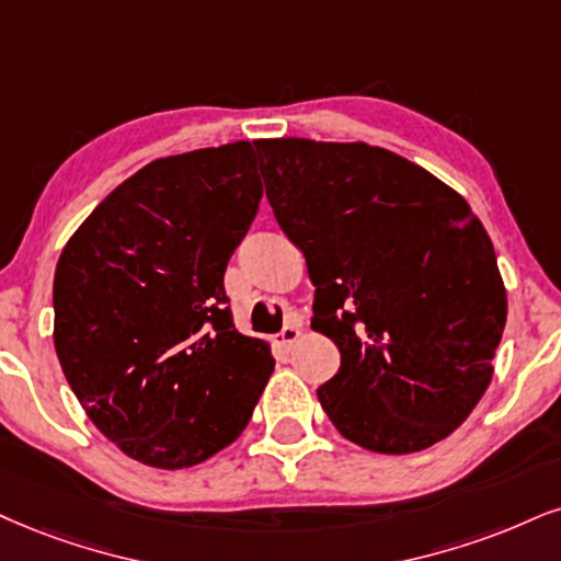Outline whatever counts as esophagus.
Masks as SVG:
<instances>
[{"label":"esophagus","mask_w":561,"mask_h":561,"mask_svg":"<svg viewBox=\"0 0 561 561\" xmlns=\"http://www.w3.org/2000/svg\"><path fill=\"white\" fill-rule=\"evenodd\" d=\"M299 337H301V324L291 322V324H286L278 335H275V345L283 351H288L296 341H299Z\"/></svg>","instance_id":"obj_1"}]
</instances>
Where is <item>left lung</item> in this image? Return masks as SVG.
<instances>
[{"label": "left lung", "mask_w": 561, "mask_h": 561, "mask_svg": "<svg viewBox=\"0 0 561 561\" xmlns=\"http://www.w3.org/2000/svg\"><path fill=\"white\" fill-rule=\"evenodd\" d=\"M275 220L307 257L312 330L341 351L317 390L345 439L408 455L449 437L507 322L494 244L453 186L366 142L254 140Z\"/></svg>", "instance_id": "8db88e82"}]
</instances>
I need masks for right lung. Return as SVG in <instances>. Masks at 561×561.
<instances>
[{"instance_id":"obj_1","label":"right lung","mask_w":561,"mask_h":561,"mask_svg":"<svg viewBox=\"0 0 561 561\" xmlns=\"http://www.w3.org/2000/svg\"><path fill=\"white\" fill-rule=\"evenodd\" d=\"M262 197L247 140L158 158L61 249L54 348L88 419L124 455L179 471L231 445L273 375L233 328L224 273Z\"/></svg>"}]
</instances>
